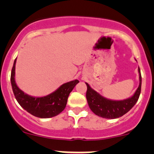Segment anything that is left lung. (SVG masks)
<instances>
[{
    "label": "left lung",
    "instance_id": "left-lung-1",
    "mask_svg": "<svg viewBox=\"0 0 154 154\" xmlns=\"http://www.w3.org/2000/svg\"><path fill=\"white\" fill-rule=\"evenodd\" d=\"M139 80L140 83L137 90L128 99L124 100H111L102 97L94 90H93L88 83L87 86L86 99L88 104L91 111L97 116L104 119H114L122 117L130 111L139 100L141 93L142 86V75H141L140 68H139Z\"/></svg>",
    "mask_w": 154,
    "mask_h": 154
}]
</instances>
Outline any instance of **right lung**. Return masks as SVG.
<instances>
[{"label":"right lung","instance_id":"right-lung-1","mask_svg":"<svg viewBox=\"0 0 154 154\" xmlns=\"http://www.w3.org/2000/svg\"><path fill=\"white\" fill-rule=\"evenodd\" d=\"M15 63L16 59L12 66L10 80L14 95L21 106L32 116L41 119L54 117L62 112L66 108L70 92L79 83V80H75L64 83L57 91L45 97H31L24 94L15 83L14 78Z\"/></svg>","mask_w":154,"mask_h":154}]
</instances>
